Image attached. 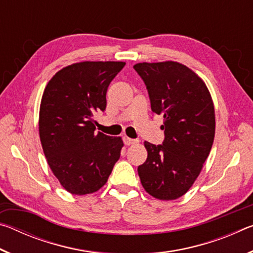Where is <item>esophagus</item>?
Here are the masks:
<instances>
[{
  "mask_svg": "<svg viewBox=\"0 0 253 253\" xmlns=\"http://www.w3.org/2000/svg\"><path fill=\"white\" fill-rule=\"evenodd\" d=\"M124 143H125V145H132V144H136L137 140L136 139H132V138H129V137H124Z\"/></svg>",
  "mask_w": 253,
  "mask_h": 253,
  "instance_id": "34e87169",
  "label": "esophagus"
}]
</instances>
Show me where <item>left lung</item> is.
<instances>
[{"label":"left lung","instance_id":"left-lung-1","mask_svg":"<svg viewBox=\"0 0 253 253\" xmlns=\"http://www.w3.org/2000/svg\"><path fill=\"white\" fill-rule=\"evenodd\" d=\"M153 113L164 116L162 145L145 142L147 160L138 175L148 194L160 200L181 198L193 185L212 148L215 117L203 80L178 62L137 63Z\"/></svg>","mask_w":253,"mask_h":253}]
</instances>
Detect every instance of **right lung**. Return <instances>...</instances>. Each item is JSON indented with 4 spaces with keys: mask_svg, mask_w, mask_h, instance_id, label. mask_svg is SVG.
Instances as JSON below:
<instances>
[{
    "mask_svg": "<svg viewBox=\"0 0 253 253\" xmlns=\"http://www.w3.org/2000/svg\"><path fill=\"white\" fill-rule=\"evenodd\" d=\"M125 62L85 61L58 71L44 89L39 131L54 176L71 194L105 185L121 157V137L96 131L92 117L107 106V88Z\"/></svg>",
    "mask_w": 253,
    "mask_h": 253,
    "instance_id": "add662e5",
    "label": "right lung"
}]
</instances>
